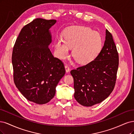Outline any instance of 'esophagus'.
<instances>
[{
  "mask_svg": "<svg viewBox=\"0 0 134 134\" xmlns=\"http://www.w3.org/2000/svg\"><path fill=\"white\" fill-rule=\"evenodd\" d=\"M65 70H66V73H68L70 71V68L69 67V66L68 65H66L65 66Z\"/></svg>",
  "mask_w": 134,
  "mask_h": 134,
  "instance_id": "esophagus-1",
  "label": "esophagus"
}]
</instances>
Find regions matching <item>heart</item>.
<instances>
[{
	"label": "heart",
	"mask_w": 134,
	"mask_h": 134,
	"mask_svg": "<svg viewBox=\"0 0 134 134\" xmlns=\"http://www.w3.org/2000/svg\"><path fill=\"white\" fill-rule=\"evenodd\" d=\"M64 41L56 39L54 44L56 54L61 59L66 58L70 48L75 59L80 64H87L95 58L101 50L102 39L100 34L89 27L71 26L63 32Z\"/></svg>",
	"instance_id": "obj_1"
}]
</instances>
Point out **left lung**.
<instances>
[{
    "instance_id": "1",
    "label": "left lung",
    "mask_w": 134,
    "mask_h": 134,
    "mask_svg": "<svg viewBox=\"0 0 134 134\" xmlns=\"http://www.w3.org/2000/svg\"><path fill=\"white\" fill-rule=\"evenodd\" d=\"M118 66L117 49L113 36L106 29L104 45L96 58L71 71L76 100L87 107L105 100L114 88Z\"/></svg>"
}]
</instances>
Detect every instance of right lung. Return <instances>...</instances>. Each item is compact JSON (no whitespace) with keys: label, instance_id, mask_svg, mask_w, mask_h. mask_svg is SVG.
I'll return each mask as SVG.
<instances>
[{"label":"right lung","instance_id":"right-lung-1","mask_svg":"<svg viewBox=\"0 0 134 134\" xmlns=\"http://www.w3.org/2000/svg\"><path fill=\"white\" fill-rule=\"evenodd\" d=\"M57 20L36 18L21 29L13 50L14 83L28 100L45 104L53 98L55 88L65 74L61 60L49 46L51 28Z\"/></svg>","mask_w":134,"mask_h":134}]
</instances>
